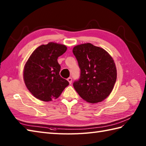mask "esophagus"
Returning a JSON list of instances; mask_svg holds the SVG:
<instances>
[{
	"instance_id": "34e87169",
	"label": "esophagus",
	"mask_w": 146,
	"mask_h": 146,
	"mask_svg": "<svg viewBox=\"0 0 146 146\" xmlns=\"http://www.w3.org/2000/svg\"><path fill=\"white\" fill-rule=\"evenodd\" d=\"M67 80L68 81V82H69L70 84H71V83H72V78H71V77H69V78H68Z\"/></svg>"
}]
</instances>
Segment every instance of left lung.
I'll return each mask as SVG.
<instances>
[{
  "instance_id": "obj_1",
  "label": "left lung",
  "mask_w": 146,
  "mask_h": 146,
  "mask_svg": "<svg viewBox=\"0 0 146 146\" xmlns=\"http://www.w3.org/2000/svg\"><path fill=\"white\" fill-rule=\"evenodd\" d=\"M80 69L78 80L73 86L83 100L94 104L106 98L117 80V70L112 58L100 47L90 43L73 49Z\"/></svg>"
}]
</instances>
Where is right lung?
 <instances>
[{
  "label": "right lung",
  "mask_w": 146,
  "mask_h": 146,
  "mask_svg": "<svg viewBox=\"0 0 146 146\" xmlns=\"http://www.w3.org/2000/svg\"><path fill=\"white\" fill-rule=\"evenodd\" d=\"M66 46L49 42L36 48L24 66V80L29 92L39 100L49 102L60 97L69 85L60 75L58 58L66 52Z\"/></svg>",
  "instance_id": "1"
}]
</instances>
